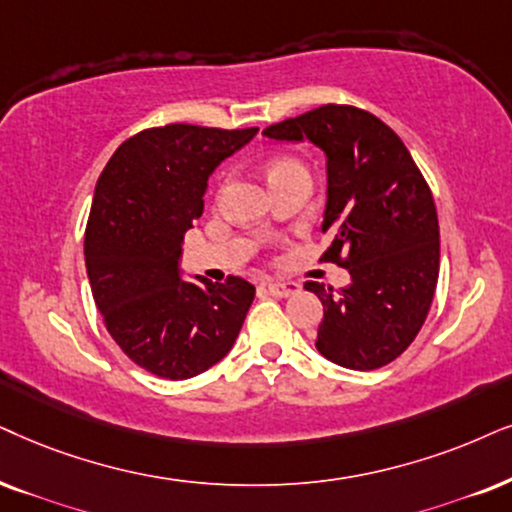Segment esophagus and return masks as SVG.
Here are the masks:
<instances>
[{
	"label": "esophagus",
	"mask_w": 512,
	"mask_h": 512,
	"mask_svg": "<svg viewBox=\"0 0 512 512\" xmlns=\"http://www.w3.org/2000/svg\"><path fill=\"white\" fill-rule=\"evenodd\" d=\"M267 290H269V295H274V297H290V295L300 293V283H293V281H269L267 283Z\"/></svg>",
	"instance_id": "34e87169"
}]
</instances>
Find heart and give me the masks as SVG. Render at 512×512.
Listing matches in <instances>:
<instances>
[{"label":"heart","instance_id":"heart-1","mask_svg":"<svg viewBox=\"0 0 512 512\" xmlns=\"http://www.w3.org/2000/svg\"><path fill=\"white\" fill-rule=\"evenodd\" d=\"M293 165H297L295 160H288V158H283V160H276V163L269 167V177H271V174H276V172L286 170V167H293Z\"/></svg>","mask_w":512,"mask_h":512}]
</instances>
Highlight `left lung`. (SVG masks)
Returning a JSON list of instances; mask_svg holds the SVG:
<instances>
[{
  "label": "left lung",
  "mask_w": 512,
  "mask_h": 512,
  "mask_svg": "<svg viewBox=\"0 0 512 512\" xmlns=\"http://www.w3.org/2000/svg\"><path fill=\"white\" fill-rule=\"evenodd\" d=\"M269 139H309L328 158L323 262L345 267L342 290L307 281L323 321L316 349L352 371L387 366L416 340L439 278V222L432 191L409 148L375 118L326 103L264 129Z\"/></svg>",
  "instance_id": "8db88e82"
}]
</instances>
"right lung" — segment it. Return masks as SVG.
Returning <instances> with one entry per match:
<instances>
[{
	"mask_svg": "<svg viewBox=\"0 0 512 512\" xmlns=\"http://www.w3.org/2000/svg\"><path fill=\"white\" fill-rule=\"evenodd\" d=\"M257 127L219 129L174 122L122 141L96 181L84 231V262L111 338L158 378L208 371L234 347L255 286L179 278V255L215 167Z\"/></svg>",
	"mask_w": 512,
	"mask_h": 512,
	"instance_id": "add662e5",
	"label": "right lung"
}]
</instances>
